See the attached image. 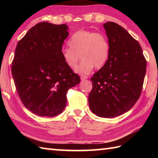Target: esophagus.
Wrapping results in <instances>:
<instances>
[{
	"mask_svg": "<svg viewBox=\"0 0 158 158\" xmlns=\"http://www.w3.org/2000/svg\"><path fill=\"white\" fill-rule=\"evenodd\" d=\"M80 78H81V81H83V80L86 79L88 78V77L85 76V75H81V77H80Z\"/></svg>",
	"mask_w": 158,
	"mask_h": 158,
	"instance_id": "1",
	"label": "esophagus"
}]
</instances>
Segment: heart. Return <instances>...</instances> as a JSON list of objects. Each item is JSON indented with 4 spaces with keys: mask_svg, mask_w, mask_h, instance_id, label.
<instances>
[{
    "mask_svg": "<svg viewBox=\"0 0 158 158\" xmlns=\"http://www.w3.org/2000/svg\"><path fill=\"white\" fill-rule=\"evenodd\" d=\"M69 48H63L61 56L67 65L74 68L80 58L81 61L74 69L79 74H89L93 69L100 68L109 55V43L105 35L87 30H80L68 41Z\"/></svg>",
    "mask_w": 158,
    "mask_h": 158,
    "instance_id": "b5f03b06",
    "label": "heart"
}]
</instances>
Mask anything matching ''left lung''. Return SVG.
Listing matches in <instances>:
<instances>
[{
	"label": "left lung",
	"instance_id": "1",
	"mask_svg": "<svg viewBox=\"0 0 158 158\" xmlns=\"http://www.w3.org/2000/svg\"><path fill=\"white\" fill-rule=\"evenodd\" d=\"M109 43L106 63L91 78L89 103L93 114L113 118L127 112L141 95L146 60L139 42L114 22L103 24Z\"/></svg>",
	"mask_w": 158,
	"mask_h": 158
}]
</instances>
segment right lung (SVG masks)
Listing matches in <instances>:
<instances>
[{
    "mask_svg": "<svg viewBox=\"0 0 158 158\" xmlns=\"http://www.w3.org/2000/svg\"><path fill=\"white\" fill-rule=\"evenodd\" d=\"M68 26L37 23L18 42L12 74L21 102L32 113L53 117L62 113L66 94L80 77L64 63L61 50Z\"/></svg>",
    "mask_w": 158,
    "mask_h": 158,
    "instance_id": "obj_1",
    "label": "right lung"
}]
</instances>
